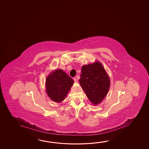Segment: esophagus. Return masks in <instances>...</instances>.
<instances>
[{"mask_svg": "<svg viewBox=\"0 0 149 149\" xmlns=\"http://www.w3.org/2000/svg\"><path fill=\"white\" fill-rule=\"evenodd\" d=\"M74 81L75 83H77V80L75 78H74Z\"/></svg>", "mask_w": 149, "mask_h": 149, "instance_id": "1", "label": "esophagus"}]
</instances>
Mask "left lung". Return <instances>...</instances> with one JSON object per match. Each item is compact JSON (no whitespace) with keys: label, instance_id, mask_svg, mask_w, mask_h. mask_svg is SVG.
Here are the masks:
<instances>
[{"label":"left lung","instance_id":"1","mask_svg":"<svg viewBox=\"0 0 149 149\" xmlns=\"http://www.w3.org/2000/svg\"><path fill=\"white\" fill-rule=\"evenodd\" d=\"M79 81L91 102L97 105L102 102L109 90L110 79L99 61L84 65Z\"/></svg>","mask_w":149,"mask_h":149}]
</instances>
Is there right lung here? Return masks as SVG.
Masks as SVG:
<instances>
[{"instance_id":"add662e5","label":"right lung","mask_w":149,"mask_h":149,"mask_svg":"<svg viewBox=\"0 0 149 149\" xmlns=\"http://www.w3.org/2000/svg\"><path fill=\"white\" fill-rule=\"evenodd\" d=\"M74 81L61 69L52 71L46 79V91L54 102L63 101L73 85Z\"/></svg>"}]
</instances>
